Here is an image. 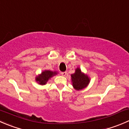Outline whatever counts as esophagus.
<instances>
[{
	"instance_id": "34e87169",
	"label": "esophagus",
	"mask_w": 129,
	"mask_h": 129,
	"mask_svg": "<svg viewBox=\"0 0 129 129\" xmlns=\"http://www.w3.org/2000/svg\"><path fill=\"white\" fill-rule=\"evenodd\" d=\"M61 74H62V76H66V74H67V72H61Z\"/></svg>"
}]
</instances>
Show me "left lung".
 <instances>
[{
	"mask_svg": "<svg viewBox=\"0 0 129 129\" xmlns=\"http://www.w3.org/2000/svg\"><path fill=\"white\" fill-rule=\"evenodd\" d=\"M72 86L77 91L83 89L87 87L90 82V77L86 74L81 71L79 67L76 68L75 72L71 74Z\"/></svg>",
	"mask_w": 129,
	"mask_h": 129,
	"instance_id": "left-lung-1",
	"label": "left lung"
}]
</instances>
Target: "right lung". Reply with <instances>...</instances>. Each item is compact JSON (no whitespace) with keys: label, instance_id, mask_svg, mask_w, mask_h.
<instances>
[{"label":"right lung","instance_id":"right-lung-1","mask_svg":"<svg viewBox=\"0 0 129 129\" xmlns=\"http://www.w3.org/2000/svg\"><path fill=\"white\" fill-rule=\"evenodd\" d=\"M57 74H58V72L57 71L45 70V71H42L40 74L36 76L35 80L39 84L45 85L50 79L52 78L53 76L57 75Z\"/></svg>","mask_w":129,"mask_h":129}]
</instances>
